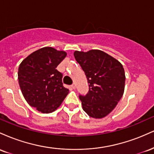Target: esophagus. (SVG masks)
<instances>
[{"mask_svg":"<svg viewBox=\"0 0 154 154\" xmlns=\"http://www.w3.org/2000/svg\"><path fill=\"white\" fill-rule=\"evenodd\" d=\"M70 88H72V89H74L75 90V88H76V85H75V84H72L71 86H70Z\"/></svg>","mask_w":154,"mask_h":154,"instance_id":"1","label":"esophagus"}]
</instances>
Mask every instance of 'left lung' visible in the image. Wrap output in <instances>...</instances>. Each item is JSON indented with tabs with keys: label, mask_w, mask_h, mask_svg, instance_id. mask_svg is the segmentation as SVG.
<instances>
[{
	"label": "left lung",
	"mask_w": 154,
	"mask_h": 154,
	"mask_svg": "<svg viewBox=\"0 0 154 154\" xmlns=\"http://www.w3.org/2000/svg\"><path fill=\"white\" fill-rule=\"evenodd\" d=\"M76 61L87 77L89 91L79 95L83 110L91 117H105L117 105L125 90L123 66L110 55L100 50L76 51Z\"/></svg>",
	"instance_id": "8db88e82"
}]
</instances>
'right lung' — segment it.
<instances>
[{
	"label": "right lung",
	"instance_id": "right-lung-1",
	"mask_svg": "<svg viewBox=\"0 0 154 154\" xmlns=\"http://www.w3.org/2000/svg\"><path fill=\"white\" fill-rule=\"evenodd\" d=\"M66 56L65 51L45 47L29 55L19 65L22 94L29 106L43 114L56 110L69 93L63 85V75L56 69Z\"/></svg>",
	"mask_w": 154,
	"mask_h": 154
}]
</instances>
